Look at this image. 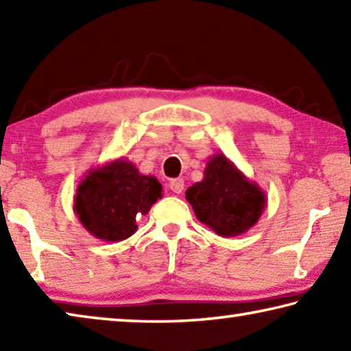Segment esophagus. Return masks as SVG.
I'll return each instance as SVG.
<instances>
[{
  "mask_svg": "<svg viewBox=\"0 0 351 351\" xmlns=\"http://www.w3.org/2000/svg\"><path fill=\"white\" fill-rule=\"evenodd\" d=\"M169 186H170V190L173 193H181L184 190V180H182V178H176V180L170 181Z\"/></svg>",
  "mask_w": 351,
  "mask_h": 351,
  "instance_id": "34e87169",
  "label": "esophagus"
}]
</instances>
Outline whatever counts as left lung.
Masks as SVG:
<instances>
[{"mask_svg":"<svg viewBox=\"0 0 351 351\" xmlns=\"http://www.w3.org/2000/svg\"><path fill=\"white\" fill-rule=\"evenodd\" d=\"M186 199L201 223L221 237H237L257 224L266 195L221 153L212 154L203 181L186 190Z\"/></svg>","mask_w":351,"mask_h":351,"instance_id":"left-lung-1","label":"left lung"}]
</instances>
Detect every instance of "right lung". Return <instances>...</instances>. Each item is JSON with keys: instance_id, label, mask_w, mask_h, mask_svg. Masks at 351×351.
<instances>
[{"instance_id": "1", "label": "right lung", "mask_w": 351, "mask_h": 351, "mask_svg": "<svg viewBox=\"0 0 351 351\" xmlns=\"http://www.w3.org/2000/svg\"><path fill=\"white\" fill-rule=\"evenodd\" d=\"M162 198L154 176L139 173L133 162L119 158L88 170L74 195V213L83 228L104 241H122L138 230L136 219Z\"/></svg>"}]
</instances>
